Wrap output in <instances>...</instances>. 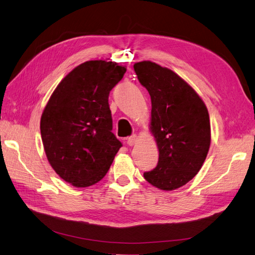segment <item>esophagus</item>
Wrapping results in <instances>:
<instances>
[{"instance_id":"34e87169","label":"esophagus","mask_w":255,"mask_h":255,"mask_svg":"<svg viewBox=\"0 0 255 255\" xmlns=\"http://www.w3.org/2000/svg\"><path fill=\"white\" fill-rule=\"evenodd\" d=\"M137 139H138V138H137V135H135V134L130 135V137L127 138V144L130 145V146L133 145V144L135 143V142H137Z\"/></svg>"}]
</instances>
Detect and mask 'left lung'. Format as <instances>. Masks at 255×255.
I'll return each instance as SVG.
<instances>
[{"instance_id":"1","label":"left lung","mask_w":255,"mask_h":255,"mask_svg":"<svg viewBox=\"0 0 255 255\" xmlns=\"http://www.w3.org/2000/svg\"><path fill=\"white\" fill-rule=\"evenodd\" d=\"M133 69L151 97V129L159 152L156 167L143 176L158 189L174 190L198 174L208 155L209 112L197 92L170 69L149 61L135 63Z\"/></svg>"}]
</instances>
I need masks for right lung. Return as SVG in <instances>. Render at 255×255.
Returning a JSON list of instances; mask_svg holds the SVG:
<instances>
[{"mask_svg":"<svg viewBox=\"0 0 255 255\" xmlns=\"http://www.w3.org/2000/svg\"><path fill=\"white\" fill-rule=\"evenodd\" d=\"M126 68L114 62L89 61L60 82L41 116L45 154L56 174L82 188L108 173L122 142L112 132V89Z\"/></svg>","mask_w":255,"mask_h":255,"instance_id":"right-lung-1","label":"right lung"}]
</instances>
